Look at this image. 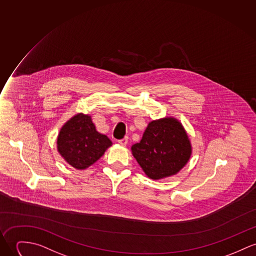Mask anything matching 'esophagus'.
<instances>
[{"label": "esophagus", "mask_w": 256, "mask_h": 256, "mask_svg": "<svg viewBox=\"0 0 256 256\" xmlns=\"http://www.w3.org/2000/svg\"><path fill=\"white\" fill-rule=\"evenodd\" d=\"M128 138H124L122 139H120V140H118V143L120 144V145H122V146H126V144H128Z\"/></svg>", "instance_id": "1"}]
</instances>
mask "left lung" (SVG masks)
<instances>
[{
	"label": "left lung",
	"mask_w": 256,
	"mask_h": 256,
	"mask_svg": "<svg viewBox=\"0 0 256 256\" xmlns=\"http://www.w3.org/2000/svg\"><path fill=\"white\" fill-rule=\"evenodd\" d=\"M132 151L148 176L160 179L176 174L186 164L191 145L181 124L164 118L151 122Z\"/></svg>",
	"instance_id": "1"
}]
</instances>
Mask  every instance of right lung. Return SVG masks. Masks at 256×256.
<instances>
[{"label": "right lung", "instance_id": "1", "mask_svg": "<svg viewBox=\"0 0 256 256\" xmlns=\"http://www.w3.org/2000/svg\"><path fill=\"white\" fill-rule=\"evenodd\" d=\"M111 145V140L98 132L90 117L84 114L69 120L62 126L58 138L60 155L78 170H84L94 164Z\"/></svg>", "mask_w": 256, "mask_h": 256}]
</instances>
